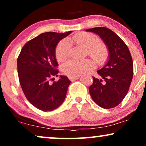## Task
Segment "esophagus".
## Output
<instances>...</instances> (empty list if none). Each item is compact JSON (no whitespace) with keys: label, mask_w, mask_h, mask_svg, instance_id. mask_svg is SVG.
Returning <instances> with one entry per match:
<instances>
[{"label":"esophagus","mask_w":146,"mask_h":146,"mask_svg":"<svg viewBox=\"0 0 146 146\" xmlns=\"http://www.w3.org/2000/svg\"><path fill=\"white\" fill-rule=\"evenodd\" d=\"M79 76H68V78L71 81H73L74 80H77L79 78Z\"/></svg>","instance_id":"34e87169"}]
</instances>
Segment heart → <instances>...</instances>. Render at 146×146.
I'll return each mask as SVG.
<instances>
[{
    "label": "heart",
    "mask_w": 146,
    "mask_h": 146,
    "mask_svg": "<svg viewBox=\"0 0 146 146\" xmlns=\"http://www.w3.org/2000/svg\"><path fill=\"white\" fill-rule=\"evenodd\" d=\"M73 40L78 45L87 49L88 55L98 65H103L109 56L108 50L96 35L92 33H82L74 36ZM71 44L68 40L60 41L56 46L55 56L58 62H63L68 57ZM94 64L89 59L84 60H70L65 62L62 66V70L69 76H78L93 68Z\"/></svg>",
    "instance_id": "1"
}]
</instances>
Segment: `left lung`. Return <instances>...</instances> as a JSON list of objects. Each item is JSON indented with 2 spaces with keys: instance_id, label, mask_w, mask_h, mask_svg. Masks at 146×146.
I'll list each match as a JSON object with an SVG mask.
<instances>
[{
  "instance_id": "1",
  "label": "left lung",
  "mask_w": 146,
  "mask_h": 146,
  "mask_svg": "<svg viewBox=\"0 0 146 146\" xmlns=\"http://www.w3.org/2000/svg\"><path fill=\"white\" fill-rule=\"evenodd\" d=\"M86 31L98 35L109 52L106 64L97 71L102 78L93 76L90 94L99 106L112 108L121 102L132 80L133 66L130 52L124 42L108 28L96 27Z\"/></svg>"
}]
</instances>
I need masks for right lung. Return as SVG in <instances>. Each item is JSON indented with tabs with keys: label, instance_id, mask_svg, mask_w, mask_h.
Masks as SVG:
<instances>
[{
	"label": "right lung",
	"instance_id": "1",
	"mask_svg": "<svg viewBox=\"0 0 146 146\" xmlns=\"http://www.w3.org/2000/svg\"><path fill=\"white\" fill-rule=\"evenodd\" d=\"M72 32L40 34L25 44L18 57V74L23 92L29 102L42 111H52L65 100L71 81L65 76H60L53 83L50 80L58 76L56 47Z\"/></svg>",
	"mask_w": 146,
	"mask_h": 146
}]
</instances>
